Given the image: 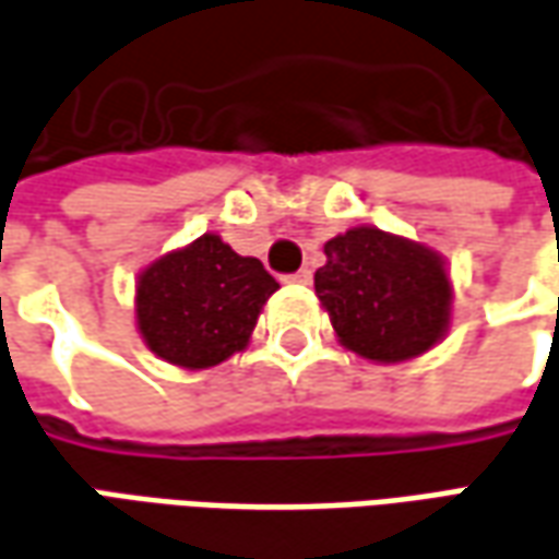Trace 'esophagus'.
I'll use <instances>...</instances> for the list:
<instances>
[{"mask_svg":"<svg viewBox=\"0 0 559 559\" xmlns=\"http://www.w3.org/2000/svg\"><path fill=\"white\" fill-rule=\"evenodd\" d=\"M290 284H311V269H299L296 275H287Z\"/></svg>","mask_w":559,"mask_h":559,"instance_id":"34e87169","label":"esophagus"}]
</instances>
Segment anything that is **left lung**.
I'll list each match as a JSON object with an SVG mask.
<instances>
[{
  "mask_svg": "<svg viewBox=\"0 0 559 559\" xmlns=\"http://www.w3.org/2000/svg\"><path fill=\"white\" fill-rule=\"evenodd\" d=\"M314 294L336 340L373 364H404L431 352L453 318L447 260L423 241L355 226L324 245Z\"/></svg>",
  "mask_w": 559,
  "mask_h": 559,
  "instance_id": "obj_1",
  "label": "left lung"
}]
</instances>
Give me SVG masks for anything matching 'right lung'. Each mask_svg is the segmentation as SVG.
I'll use <instances>...</instances> for the list:
<instances>
[{
	"label": "right lung",
	"instance_id": "add662e5",
	"mask_svg": "<svg viewBox=\"0 0 559 559\" xmlns=\"http://www.w3.org/2000/svg\"><path fill=\"white\" fill-rule=\"evenodd\" d=\"M275 290L278 281L257 257H241L216 231H204L136 275V333L155 358L207 370L248 348Z\"/></svg>",
	"mask_w": 559,
	"mask_h": 559
}]
</instances>
